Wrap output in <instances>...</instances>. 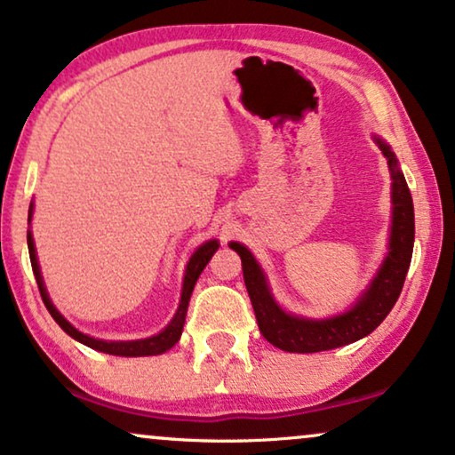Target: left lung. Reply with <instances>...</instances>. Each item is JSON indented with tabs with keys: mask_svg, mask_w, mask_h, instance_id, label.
Instances as JSON below:
<instances>
[{
	"mask_svg": "<svg viewBox=\"0 0 455 455\" xmlns=\"http://www.w3.org/2000/svg\"><path fill=\"white\" fill-rule=\"evenodd\" d=\"M374 141L387 158L393 180V220L391 235H388V252L368 288L359 294V299L345 314L323 317V320L288 314L275 303L267 278H265V271L252 257V252L240 242L229 244V249H234L242 259V274H244V284L249 291L252 309H255L259 330L271 345L282 351L317 353L355 343V340L374 332L388 315V311L393 309V305L397 303L410 269L411 251H414V203H411L410 188L405 184V177L401 173L391 146L376 135Z\"/></svg>",
	"mask_w": 455,
	"mask_h": 455,
	"instance_id": "left-lung-1",
	"label": "left lung"
}]
</instances>
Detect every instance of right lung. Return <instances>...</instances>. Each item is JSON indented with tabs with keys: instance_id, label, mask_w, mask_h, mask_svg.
I'll list each match as a JSON object with an SVG mask.
<instances>
[{
	"instance_id": "obj_1",
	"label": "right lung",
	"mask_w": 455,
	"mask_h": 455,
	"mask_svg": "<svg viewBox=\"0 0 455 455\" xmlns=\"http://www.w3.org/2000/svg\"><path fill=\"white\" fill-rule=\"evenodd\" d=\"M31 217H33V203H31V206H28V223H31ZM27 244H28V257H31L33 274H35V280H37L41 299H44L47 311H50L52 317H54L58 326H60L68 336H73L75 340H79V343H84L85 347H90V349L108 353V355H119V357L161 355V353L169 351L171 347H173L177 340H180L181 330H184V322H186V314H188V303H190L194 284H196L198 275L203 274V269L206 267V263L211 261V257L215 255V251L220 249V242L209 240V242H204V244H200L196 251H194V255L190 257V261H188V265H186L184 286H181L180 307H177L173 320H171L167 326H164V330H161V332L155 334V336H150V339H140V340H102V339H93V336H87L84 332H79V330H76L70 322H67V317H64L60 311L56 309L54 303H52L50 294H47V291H45L44 278H41V269H39V263H37V252H35V242H33L31 229H28V232H27Z\"/></svg>"
}]
</instances>
